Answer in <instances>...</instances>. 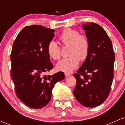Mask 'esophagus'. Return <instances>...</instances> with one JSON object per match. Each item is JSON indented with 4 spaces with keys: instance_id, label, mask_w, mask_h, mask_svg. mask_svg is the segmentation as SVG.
Returning <instances> with one entry per match:
<instances>
[{
    "instance_id": "1",
    "label": "esophagus",
    "mask_w": 125,
    "mask_h": 125,
    "mask_svg": "<svg viewBox=\"0 0 125 125\" xmlns=\"http://www.w3.org/2000/svg\"><path fill=\"white\" fill-rule=\"evenodd\" d=\"M64 76H65V77H69L71 76V74L68 73H64Z\"/></svg>"
}]
</instances>
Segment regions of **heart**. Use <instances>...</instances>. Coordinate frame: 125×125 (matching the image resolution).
Segmentation results:
<instances>
[{"mask_svg":"<svg viewBox=\"0 0 125 125\" xmlns=\"http://www.w3.org/2000/svg\"><path fill=\"white\" fill-rule=\"evenodd\" d=\"M59 39L63 46H69V56L58 62L56 67L59 71L71 72L78 66L80 60L83 61L87 58L90 49L89 42L85 35H80L78 31L72 29L64 30ZM47 51L52 59L58 60L61 58V47L54 41L49 43Z\"/></svg>","mask_w":125,"mask_h":125,"instance_id":"obj_1","label":"heart"}]
</instances>
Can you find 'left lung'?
<instances>
[{
    "mask_svg": "<svg viewBox=\"0 0 125 125\" xmlns=\"http://www.w3.org/2000/svg\"><path fill=\"white\" fill-rule=\"evenodd\" d=\"M82 27L90 49L87 58L74 74L76 85L73 92L81 104L94 107L103 104L109 94L115 56L112 42L100 26L91 22Z\"/></svg>",
    "mask_w": 125,
    "mask_h": 125,
    "instance_id": "8db88e82",
    "label": "left lung"
}]
</instances>
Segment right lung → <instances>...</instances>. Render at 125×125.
I'll use <instances>...</instances> for the list:
<instances>
[{"mask_svg":"<svg viewBox=\"0 0 125 125\" xmlns=\"http://www.w3.org/2000/svg\"><path fill=\"white\" fill-rule=\"evenodd\" d=\"M53 29L40 25L25 27L13 44L11 76L18 98L28 107L41 109L49 104L56 82L64 78L62 72L46 75L52 69L47 48Z\"/></svg>","mask_w":125,"mask_h":125,"instance_id":"1","label":"right lung"}]
</instances>
